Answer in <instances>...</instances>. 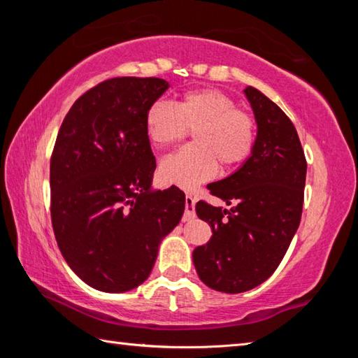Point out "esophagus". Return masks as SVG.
Returning a JSON list of instances; mask_svg holds the SVG:
<instances>
[{"label":"esophagus","mask_w":358,"mask_h":358,"mask_svg":"<svg viewBox=\"0 0 358 358\" xmlns=\"http://www.w3.org/2000/svg\"><path fill=\"white\" fill-rule=\"evenodd\" d=\"M196 217V211H194V199L189 194H186L185 197V215H183V221H192Z\"/></svg>","instance_id":"obj_1"}]
</instances>
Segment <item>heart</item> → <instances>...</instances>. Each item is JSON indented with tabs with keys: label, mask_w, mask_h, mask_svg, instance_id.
Listing matches in <instances>:
<instances>
[{
	"label": "heart",
	"mask_w": 358,
	"mask_h": 358,
	"mask_svg": "<svg viewBox=\"0 0 358 358\" xmlns=\"http://www.w3.org/2000/svg\"><path fill=\"white\" fill-rule=\"evenodd\" d=\"M194 131V145L162 161L161 175L181 187L213 177L217 166L237 167L256 147V120L216 88L185 93L177 102L156 101L145 113V132L156 148H171Z\"/></svg>",
	"instance_id": "b5f03b06"
}]
</instances>
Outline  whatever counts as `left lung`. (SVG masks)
I'll use <instances>...</instances> for the list:
<instances>
[{"mask_svg": "<svg viewBox=\"0 0 358 358\" xmlns=\"http://www.w3.org/2000/svg\"><path fill=\"white\" fill-rule=\"evenodd\" d=\"M257 123L256 147L230 177L210 183L229 210L197 202L213 235L192 252L197 275L226 294L254 289L273 275L299 229L306 157L292 121L257 88L245 90Z\"/></svg>", "mask_w": 358, "mask_h": 358, "instance_id": "1", "label": "left lung"}]
</instances>
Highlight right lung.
Wrapping results in <instances>:
<instances>
[{"instance_id": "obj_1", "label": "right lung", "mask_w": 358, "mask_h": 358, "mask_svg": "<svg viewBox=\"0 0 358 358\" xmlns=\"http://www.w3.org/2000/svg\"><path fill=\"white\" fill-rule=\"evenodd\" d=\"M167 88L156 77L108 78L72 104L58 131L53 232L72 271L102 292L141 286L185 211L177 186L151 191L156 159L145 113Z\"/></svg>"}]
</instances>
